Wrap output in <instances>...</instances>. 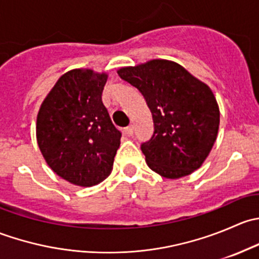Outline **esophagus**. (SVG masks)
<instances>
[{
  "label": "esophagus",
  "instance_id": "obj_1",
  "mask_svg": "<svg viewBox=\"0 0 259 259\" xmlns=\"http://www.w3.org/2000/svg\"><path fill=\"white\" fill-rule=\"evenodd\" d=\"M124 133H125V134L127 135V137H130V135H133V134H134V126H133V125H130V126L125 127Z\"/></svg>",
  "mask_w": 259,
  "mask_h": 259
}]
</instances>
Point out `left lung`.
<instances>
[{
  "mask_svg": "<svg viewBox=\"0 0 259 259\" xmlns=\"http://www.w3.org/2000/svg\"><path fill=\"white\" fill-rule=\"evenodd\" d=\"M117 74L142 93L153 115V137L142 144L149 168L168 179L200 168L219 129V108L209 86L168 60L121 67Z\"/></svg>",
  "mask_w": 259,
  "mask_h": 259,
  "instance_id": "1",
  "label": "left lung"
}]
</instances>
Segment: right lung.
<instances>
[{
	"mask_svg": "<svg viewBox=\"0 0 259 259\" xmlns=\"http://www.w3.org/2000/svg\"><path fill=\"white\" fill-rule=\"evenodd\" d=\"M108 75L75 69L62 75L41 104L37 144L50 168L79 187H93L113 170L121 133L101 100Z\"/></svg>",
	"mask_w": 259,
	"mask_h": 259,
	"instance_id": "1",
	"label": "right lung"
}]
</instances>
